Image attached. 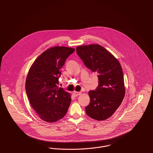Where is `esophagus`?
Segmentation results:
<instances>
[{"instance_id":"1","label":"esophagus","mask_w":153,"mask_h":153,"mask_svg":"<svg viewBox=\"0 0 153 153\" xmlns=\"http://www.w3.org/2000/svg\"><path fill=\"white\" fill-rule=\"evenodd\" d=\"M81 94V92H76V91H74L73 93V95L74 96H76H76L80 95Z\"/></svg>"}]
</instances>
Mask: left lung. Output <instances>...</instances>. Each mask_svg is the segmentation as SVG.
Here are the masks:
<instances>
[{"label": "left lung", "instance_id": "1", "mask_svg": "<svg viewBox=\"0 0 153 153\" xmlns=\"http://www.w3.org/2000/svg\"><path fill=\"white\" fill-rule=\"evenodd\" d=\"M76 51L85 65L97 74L98 87L88 94L90 102L85 107L88 116L97 120L111 117L125 96L123 73L119 61L98 44L77 46Z\"/></svg>", "mask_w": 153, "mask_h": 153}]
</instances>
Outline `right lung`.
Returning <instances> with one entry per match:
<instances>
[{
	"mask_svg": "<svg viewBox=\"0 0 153 153\" xmlns=\"http://www.w3.org/2000/svg\"><path fill=\"white\" fill-rule=\"evenodd\" d=\"M75 49L55 46L43 52L30 68L26 80L27 96L33 108L42 120L53 123L65 116L71 95L58 88L60 69Z\"/></svg>",
	"mask_w": 153,
	"mask_h": 153,
	"instance_id": "obj_1",
	"label": "right lung"
}]
</instances>
